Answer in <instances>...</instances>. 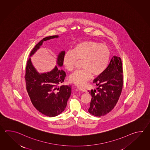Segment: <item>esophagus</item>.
Masks as SVG:
<instances>
[{"label": "esophagus", "instance_id": "obj_1", "mask_svg": "<svg viewBox=\"0 0 150 150\" xmlns=\"http://www.w3.org/2000/svg\"><path fill=\"white\" fill-rule=\"evenodd\" d=\"M77 88H78V89H79L80 91H83V92H87V90H86L85 88L83 87L78 86V87H77Z\"/></svg>", "mask_w": 150, "mask_h": 150}]
</instances>
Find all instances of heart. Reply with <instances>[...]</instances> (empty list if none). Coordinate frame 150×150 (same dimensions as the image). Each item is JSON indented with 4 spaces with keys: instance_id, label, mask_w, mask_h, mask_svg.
Wrapping results in <instances>:
<instances>
[{
    "instance_id": "1",
    "label": "heart",
    "mask_w": 150,
    "mask_h": 150,
    "mask_svg": "<svg viewBox=\"0 0 150 150\" xmlns=\"http://www.w3.org/2000/svg\"><path fill=\"white\" fill-rule=\"evenodd\" d=\"M110 58V51L105 44L88 41L80 42L72 51L64 54L63 64L69 71L74 69L76 61H83L82 70L76 71L69 76L70 81L83 86L92 76H98L105 71Z\"/></svg>"
}]
</instances>
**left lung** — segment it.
<instances>
[{"label":"left lung","instance_id":"left-lung-1","mask_svg":"<svg viewBox=\"0 0 150 150\" xmlns=\"http://www.w3.org/2000/svg\"><path fill=\"white\" fill-rule=\"evenodd\" d=\"M93 83L98 87L88 91L92 98L88 111L100 117L113 109L121 96L123 85L121 58L114 56L105 71L93 80Z\"/></svg>","mask_w":150,"mask_h":150}]
</instances>
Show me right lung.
I'll use <instances>...</instances> for the list:
<instances>
[{
  "mask_svg": "<svg viewBox=\"0 0 150 150\" xmlns=\"http://www.w3.org/2000/svg\"><path fill=\"white\" fill-rule=\"evenodd\" d=\"M58 38V35H54L43 38L33 49L29 56L35 54L43 42ZM65 53V51H61L57 56V66L46 73L38 72L32 64L30 58L27 63L25 78L29 96L35 108L49 117L56 116L64 111L71 94L70 85L58 86L64 81L66 76L64 71L58 67L63 65Z\"/></svg>",
  "mask_w": 150,
  "mask_h": 150,
  "instance_id": "add662e5",
  "label": "right lung"
}]
</instances>
